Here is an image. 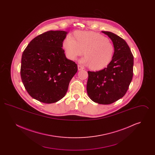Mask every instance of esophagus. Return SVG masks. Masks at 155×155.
Instances as JSON below:
<instances>
[{
	"mask_svg": "<svg viewBox=\"0 0 155 155\" xmlns=\"http://www.w3.org/2000/svg\"><path fill=\"white\" fill-rule=\"evenodd\" d=\"M83 69H84V68H83L81 66H80V65H78V70L79 71L82 70Z\"/></svg>",
	"mask_w": 155,
	"mask_h": 155,
	"instance_id": "34e87169",
	"label": "esophagus"
}]
</instances>
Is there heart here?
<instances>
[{
	"label": "heart",
	"mask_w": 155,
	"mask_h": 155,
	"mask_svg": "<svg viewBox=\"0 0 155 155\" xmlns=\"http://www.w3.org/2000/svg\"><path fill=\"white\" fill-rule=\"evenodd\" d=\"M75 38L69 35L63 41V48L68 59L75 60L84 52L82 64L90 66L93 70L107 66L114 54V46L106 37L95 32L78 31L74 33Z\"/></svg>",
	"instance_id": "b5f03b06"
}]
</instances>
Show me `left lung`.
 I'll list each match as a JSON object with an SVG mask.
<instances>
[{
    "label": "left lung",
    "mask_w": 155,
    "mask_h": 155,
    "mask_svg": "<svg viewBox=\"0 0 155 155\" xmlns=\"http://www.w3.org/2000/svg\"><path fill=\"white\" fill-rule=\"evenodd\" d=\"M110 38L113 46V58L107 67L88 71L87 91L95 103L109 104L124 96L133 76L134 57L130 48L121 37L109 31H102Z\"/></svg>",
    "instance_id": "left-lung-1"
}]
</instances>
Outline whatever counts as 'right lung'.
<instances>
[{
  "instance_id": "right-lung-1",
  "label": "right lung",
  "mask_w": 155,
  "mask_h": 155,
  "mask_svg": "<svg viewBox=\"0 0 155 155\" xmlns=\"http://www.w3.org/2000/svg\"><path fill=\"white\" fill-rule=\"evenodd\" d=\"M68 32L49 31L34 38L22 53L21 77L30 96L45 103L57 102L65 96L77 72L75 63L62 49Z\"/></svg>"
}]
</instances>
